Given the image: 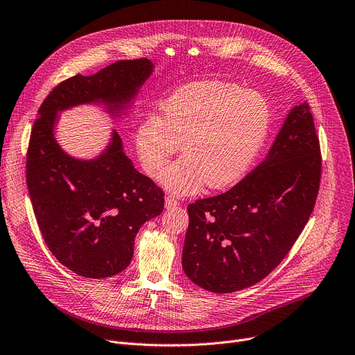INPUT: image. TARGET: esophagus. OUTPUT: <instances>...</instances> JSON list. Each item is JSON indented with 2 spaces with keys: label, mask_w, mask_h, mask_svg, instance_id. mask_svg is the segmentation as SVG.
Returning a JSON list of instances; mask_svg holds the SVG:
<instances>
[{
  "label": "esophagus",
  "mask_w": 355,
  "mask_h": 355,
  "mask_svg": "<svg viewBox=\"0 0 355 355\" xmlns=\"http://www.w3.org/2000/svg\"><path fill=\"white\" fill-rule=\"evenodd\" d=\"M178 205V201H177V198L175 197H173V196H167L166 197V208H175Z\"/></svg>",
  "instance_id": "34e87169"
}]
</instances>
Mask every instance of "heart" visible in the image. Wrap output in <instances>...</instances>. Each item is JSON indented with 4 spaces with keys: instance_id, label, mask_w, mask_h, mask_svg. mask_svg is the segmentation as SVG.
Wrapping results in <instances>:
<instances>
[{
    "instance_id": "heart-1",
    "label": "heart",
    "mask_w": 355,
    "mask_h": 355,
    "mask_svg": "<svg viewBox=\"0 0 355 355\" xmlns=\"http://www.w3.org/2000/svg\"><path fill=\"white\" fill-rule=\"evenodd\" d=\"M272 121L263 96L222 82L187 85L146 117L136 147L147 174L158 177L177 153L184 157L161 178L177 196H191L205 184L212 189L239 181L262 148Z\"/></svg>"
}]
</instances>
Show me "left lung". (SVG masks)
I'll list each match as a JSON object with an SVG mask.
<instances>
[{
    "label": "left lung",
    "instance_id": "1",
    "mask_svg": "<svg viewBox=\"0 0 355 355\" xmlns=\"http://www.w3.org/2000/svg\"><path fill=\"white\" fill-rule=\"evenodd\" d=\"M320 177V143L304 102L288 112L252 173L223 194L188 205L182 249L188 279L214 293H234L265 279L306 227Z\"/></svg>",
    "mask_w": 355,
    "mask_h": 355
}]
</instances>
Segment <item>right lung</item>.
<instances>
[{
	"mask_svg": "<svg viewBox=\"0 0 355 355\" xmlns=\"http://www.w3.org/2000/svg\"><path fill=\"white\" fill-rule=\"evenodd\" d=\"M154 71L148 59L117 60L90 76L59 83L40 107L26 154V184L38 227L56 259L73 273L105 279L132 262L143 223L164 209V192L139 173L116 130L94 158L63 151L55 139L59 113L102 105L119 117Z\"/></svg>",
	"mask_w": 355,
	"mask_h": 355,
	"instance_id": "obj_1",
	"label": "right lung"
}]
</instances>
